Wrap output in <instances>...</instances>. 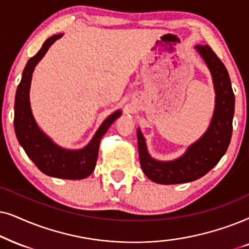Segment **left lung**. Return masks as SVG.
<instances>
[{
    "label": "left lung",
    "mask_w": 249,
    "mask_h": 249,
    "mask_svg": "<svg viewBox=\"0 0 249 249\" xmlns=\"http://www.w3.org/2000/svg\"><path fill=\"white\" fill-rule=\"evenodd\" d=\"M213 77L215 109L210 127L199 140L191 144L183 156L171 161H159L148 154L140 128L138 147L140 164L147 178L156 183L177 184L197 180L208 173L227 151L232 135L234 94L229 72L210 45H196Z\"/></svg>",
    "instance_id": "obj_1"
}]
</instances>
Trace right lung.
Here are the masks:
<instances>
[{
  "label": "right lung",
  "mask_w": 249,
  "mask_h": 249,
  "mask_svg": "<svg viewBox=\"0 0 249 249\" xmlns=\"http://www.w3.org/2000/svg\"><path fill=\"white\" fill-rule=\"evenodd\" d=\"M62 34L53 35L43 43L42 48L34 57L29 59L22 71L21 81L19 83L15 99V132L19 143L33 163L38 170L49 177L81 180L88 178L93 172L97 164L99 145L109 126L116 118L121 116L122 111L117 110L111 114L101 126L95 132L86 147L78 150H69L59 147L45 135L36 124L29 102V89H31L32 74L35 66L43 58L50 46L59 39Z\"/></svg>",
  "instance_id": "right-lung-1"
}]
</instances>
